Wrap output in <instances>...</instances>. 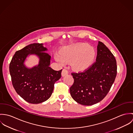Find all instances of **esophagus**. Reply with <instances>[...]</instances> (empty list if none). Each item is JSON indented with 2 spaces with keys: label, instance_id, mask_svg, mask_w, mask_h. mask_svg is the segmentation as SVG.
<instances>
[{
  "label": "esophagus",
  "instance_id": "34e87169",
  "mask_svg": "<svg viewBox=\"0 0 133 133\" xmlns=\"http://www.w3.org/2000/svg\"><path fill=\"white\" fill-rule=\"evenodd\" d=\"M68 74V70H66V69H64L62 70V73H61V75L62 76H65L66 75H67Z\"/></svg>",
  "mask_w": 133,
  "mask_h": 133
}]
</instances>
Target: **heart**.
Returning <instances> with one entry per match:
<instances>
[{
  "label": "heart",
  "instance_id": "b5f03b06",
  "mask_svg": "<svg viewBox=\"0 0 133 133\" xmlns=\"http://www.w3.org/2000/svg\"><path fill=\"white\" fill-rule=\"evenodd\" d=\"M60 54L55 55V60L61 65L65 61H71V65L77 70H83L88 67L95 57V51L87 43H77L62 49Z\"/></svg>",
  "mask_w": 133,
  "mask_h": 133
}]
</instances>
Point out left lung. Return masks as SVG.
<instances>
[{"label":"left lung","instance_id":"left-lung-1","mask_svg":"<svg viewBox=\"0 0 133 133\" xmlns=\"http://www.w3.org/2000/svg\"><path fill=\"white\" fill-rule=\"evenodd\" d=\"M71 74L74 80L70 89L72 97L80 104L92 105L101 101L110 90L117 75L116 60L99 41L95 62L84 71Z\"/></svg>","mask_w":133,"mask_h":133}]
</instances>
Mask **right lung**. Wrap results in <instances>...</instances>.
<instances>
[{"instance_id":"1","label":"right lung","mask_w":133,"mask_h":133,"mask_svg":"<svg viewBox=\"0 0 133 133\" xmlns=\"http://www.w3.org/2000/svg\"><path fill=\"white\" fill-rule=\"evenodd\" d=\"M42 43L29 44L16 52L10 63L9 70L13 86L24 100L38 104L47 100L52 95L54 83L61 77V72L50 67L51 56ZM35 54L39 58L37 66L26 68L24 64L28 55Z\"/></svg>"}]
</instances>
